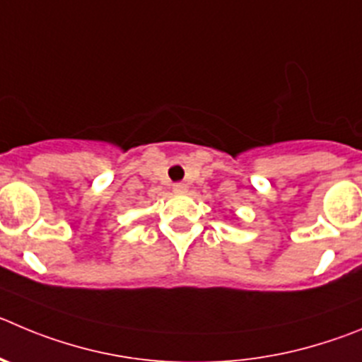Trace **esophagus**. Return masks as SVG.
Masks as SVG:
<instances>
[{"label": "esophagus", "instance_id": "34e87169", "mask_svg": "<svg viewBox=\"0 0 362 362\" xmlns=\"http://www.w3.org/2000/svg\"><path fill=\"white\" fill-rule=\"evenodd\" d=\"M172 188H174V192H177V194H185V192L188 190V187L185 183H175Z\"/></svg>", "mask_w": 362, "mask_h": 362}]
</instances>
